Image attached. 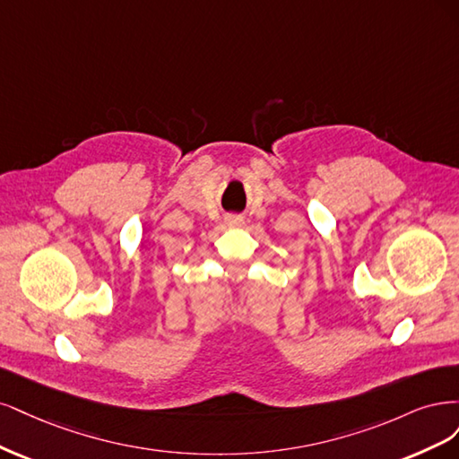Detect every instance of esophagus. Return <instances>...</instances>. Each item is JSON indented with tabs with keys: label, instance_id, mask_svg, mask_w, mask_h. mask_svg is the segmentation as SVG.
Masks as SVG:
<instances>
[{
	"label": "esophagus",
	"instance_id": "obj_1",
	"mask_svg": "<svg viewBox=\"0 0 459 459\" xmlns=\"http://www.w3.org/2000/svg\"><path fill=\"white\" fill-rule=\"evenodd\" d=\"M225 225L230 227V229L242 227V225H244V217H242V215H236V213H230V215L225 217Z\"/></svg>",
	"mask_w": 459,
	"mask_h": 459
}]
</instances>
